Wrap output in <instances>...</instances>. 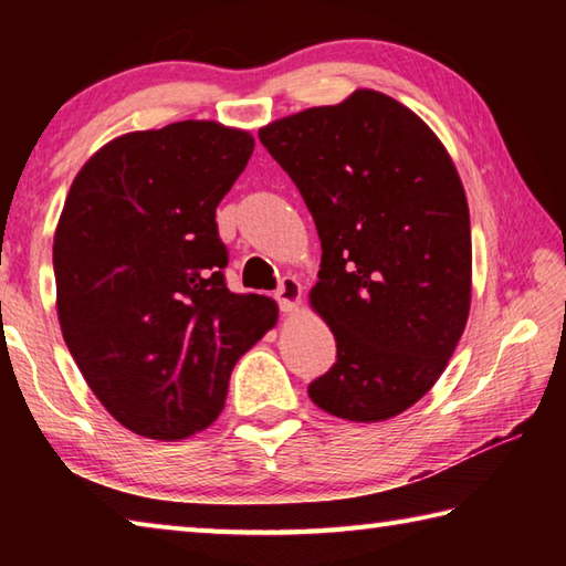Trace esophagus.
<instances>
[{
  "mask_svg": "<svg viewBox=\"0 0 566 566\" xmlns=\"http://www.w3.org/2000/svg\"><path fill=\"white\" fill-rule=\"evenodd\" d=\"M274 296H276V302H280L282 312H294L302 302V284L296 282L294 276H284L280 286H276Z\"/></svg>",
  "mask_w": 566,
  "mask_h": 566,
  "instance_id": "esophagus-1",
  "label": "esophagus"
}]
</instances>
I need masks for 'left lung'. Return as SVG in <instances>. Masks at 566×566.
<instances>
[{
	"label": "left lung",
	"instance_id": "8db88e82",
	"mask_svg": "<svg viewBox=\"0 0 566 566\" xmlns=\"http://www.w3.org/2000/svg\"><path fill=\"white\" fill-rule=\"evenodd\" d=\"M312 212L322 242L310 304L337 339L314 379L319 409L385 421L442 377L472 300V229L462 179L405 104L357 90L260 129Z\"/></svg>",
	"mask_w": 566,
	"mask_h": 566
}]
</instances>
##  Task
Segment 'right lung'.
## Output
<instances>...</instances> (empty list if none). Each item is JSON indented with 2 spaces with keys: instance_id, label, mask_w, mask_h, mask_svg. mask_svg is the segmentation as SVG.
<instances>
[{
  "instance_id": "obj_1",
  "label": "right lung",
  "mask_w": 566,
  "mask_h": 566,
  "mask_svg": "<svg viewBox=\"0 0 566 566\" xmlns=\"http://www.w3.org/2000/svg\"><path fill=\"white\" fill-rule=\"evenodd\" d=\"M252 151L249 132L187 119L122 134L72 181L54 232L62 337L134 434L207 429L237 359L276 324L270 296L227 290L214 222Z\"/></svg>"
}]
</instances>
